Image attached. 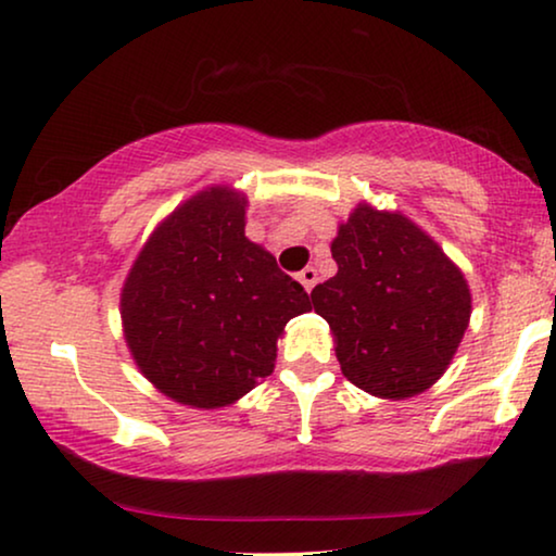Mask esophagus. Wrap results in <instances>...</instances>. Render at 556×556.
<instances>
[{"label": "esophagus", "mask_w": 556, "mask_h": 556, "mask_svg": "<svg viewBox=\"0 0 556 556\" xmlns=\"http://www.w3.org/2000/svg\"><path fill=\"white\" fill-rule=\"evenodd\" d=\"M299 280L303 283V288H306V291H311V288L316 286V280H318V273H316V268H303L301 273H299Z\"/></svg>", "instance_id": "1"}]
</instances>
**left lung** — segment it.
<instances>
[{
    "label": "left lung",
    "instance_id": "8db88e82",
    "mask_svg": "<svg viewBox=\"0 0 556 556\" xmlns=\"http://www.w3.org/2000/svg\"><path fill=\"white\" fill-rule=\"evenodd\" d=\"M337 276L311 291L349 382L377 397L428 390L470 318L463 273L407 217L359 204L331 242Z\"/></svg>",
    "mask_w": 556,
    "mask_h": 556
}]
</instances>
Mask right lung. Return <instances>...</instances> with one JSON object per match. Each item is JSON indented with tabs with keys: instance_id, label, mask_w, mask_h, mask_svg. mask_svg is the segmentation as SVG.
Segmentation results:
<instances>
[{
	"instance_id": "obj_1",
	"label": "right lung",
	"mask_w": 556,
	"mask_h": 556,
	"mask_svg": "<svg viewBox=\"0 0 556 556\" xmlns=\"http://www.w3.org/2000/svg\"><path fill=\"white\" fill-rule=\"evenodd\" d=\"M308 293L245 238V197L212 187L172 212L136 257L121 318L136 364L166 397L225 407L273 371Z\"/></svg>"
}]
</instances>
